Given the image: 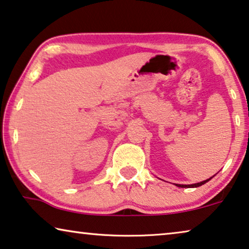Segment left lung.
<instances>
[{
	"mask_svg": "<svg viewBox=\"0 0 249 249\" xmlns=\"http://www.w3.org/2000/svg\"><path fill=\"white\" fill-rule=\"evenodd\" d=\"M213 176H214V175H213ZM213 176H212V178H213ZM212 178H208V179H205V181H202V182H200V183H196V184H190V185H184V184H176V185H178V187H197V186H201V185L205 184V183L210 181V179H211Z\"/></svg>",
	"mask_w": 249,
	"mask_h": 249,
	"instance_id": "obj_1",
	"label": "left lung"
}]
</instances>
